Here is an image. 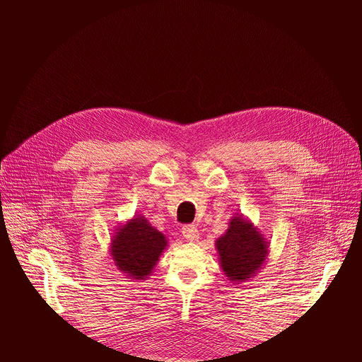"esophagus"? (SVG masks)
<instances>
[{
  "label": "esophagus",
  "mask_w": 362,
  "mask_h": 362,
  "mask_svg": "<svg viewBox=\"0 0 362 362\" xmlns=\"http://www.w3.org/2000/svg\"><path fill=\"white\" fill-rule=\"evenodd\" d=\"M182 237L187 240V242H190V243H193V242H198V238H199V231H198V228H196L194 225H185L184 228H182Z\"/></svg>",
  "instance_id": "obj_1"
}]
</instances>
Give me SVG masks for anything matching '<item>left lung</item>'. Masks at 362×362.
<instances>
[{
    "instance_id": "1",
    "label": "left lung",
    "mask_w": 362,
    "mask_h": 362,
    "mask_svg": "<svg viewBox=\"0 0 362 362\" xmlns=\"http://www.w3.org/2000/svg\"><path fill=\"white\" fill-rule=\"evenodd\" d=\"M269 249L264 234L243 214L234 216L225 234L216 240L218 264L234 284L254 278L266 264Z\"/></svg>"
}]
</instances>
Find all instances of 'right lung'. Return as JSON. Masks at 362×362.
<instances>
[{"instance_id":"obj_1","label":"right lung","mask_w":362,"mask_h":362,"mask_svg":"<svg viewBox=\"0 0 362 362\" xmlns=\"http://www.w3.org/2000/svg\"><path fill=\"white\" fill-rule=\"evenodd\" d=\"M168 238L141 214L115 228L110 238V257L117 270L134 281H145L154 272L168 247Z\"/></svg>"}]
</instances>
